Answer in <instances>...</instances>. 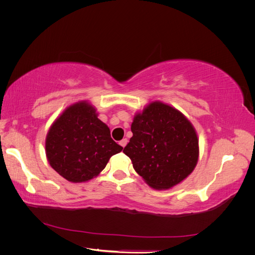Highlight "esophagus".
<instances>
[{"mask_svg":"<svg viewBox=\"0 0 255 255\" xmlns=\"http://www.w3.org/2000/svg\"><path fill=\"white\" fill-rule=\"evenodd\" d=\"M127 143H128V139H127V138H123V139L120 140V142H119V144H120L121 146H123V148H125V146L127 145Z\"/></svg>","mask_w":255,"mask_h":255,"instance_id":"1","label":"esophagus"}]
</instances>
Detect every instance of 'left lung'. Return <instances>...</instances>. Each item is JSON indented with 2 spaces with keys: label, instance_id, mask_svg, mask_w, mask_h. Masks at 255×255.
<instances>
[{
  "label": "left lung",
  "instance_id": "obj_1",
  "mask_svg": "<svg viewBox=\"0 0 255 255\" xmlns=\"http://www.w3.org/2000/svg\"><path fill=\"white\" fill-rule=\"evenodd\" d=\"M133 136L123 150L135 171L154 189H169L194 171L199 139L190 121L174 107L160 101L136 113Z\"/></svg>",
  "mask_w": 255,
  "mask_h": 255
}]
</instances>
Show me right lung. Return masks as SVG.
<instances>
[{
    "instance_id": "1",
    "label": "right lung",
    "mask_w": 255,
    "mask_h": 255,
    "mask_svg": "<svg viewBox=\"0 0 255 255\" xmlns=\"http://www.w3.org/2000/svg\"><path fill=\"white\" fill-rule=\"evenodd\" d=\"M122 149L112 139L109 127L98 118L95 106L87 101L68 106L53 122L45 138L50 166L72 183L94 179Z\"/></svg>"
}]
</instances>
